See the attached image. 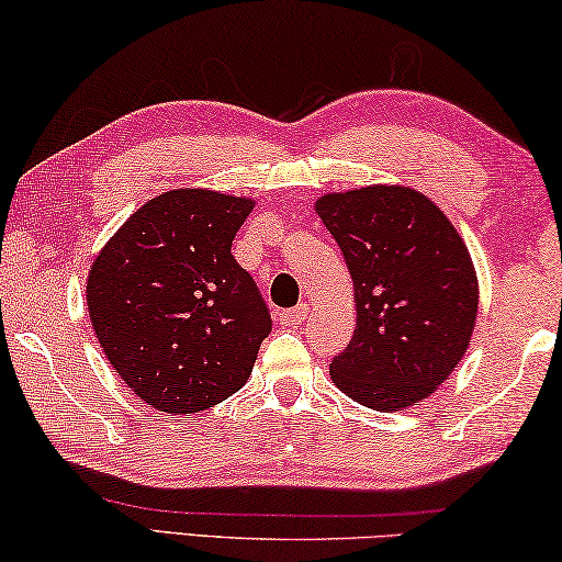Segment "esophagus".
Instances as JSON below:
<instances>
[{"mask_svg":"<svg viewBox=\"0 0 562 562\" xmlns=\"http://www.w3.org/2000/svg\"><path fill=\"white\" fill-rule=\"evenodd\" d=\"M306 316H308V303H299L296 308H289V311H283L281 314V321L286 326H291V328H299L303 321H306Z\"/></svg>","mask_w":562,"mask_h":562,"instance_id":"esophagus-1","label":"esophagus"}]
</instances>
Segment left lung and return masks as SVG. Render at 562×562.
Returning a JSON list of instances; mask_svg holds the SVG:
<instances>
[{
  "instance_id": "left-lung-1",
  "label": "left lung",
  "mask_w": 562,
  "mask_h": 562,
  "mask_svg": "<svg viewBox=\"0 0 562 562\" xmlns=\"http://www.w3.org/2000/svg\"><path fill=\"white\" fill-rule=\"evenodd\" d=\"M316 211L356 289V330L330 379L373 411L428 398L461 363L475 326L477 279L463 238L408 187L326 194Z\"/></svg>"
}]
</instances>
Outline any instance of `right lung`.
I'll use <instances>...</instances> for the list:
<instances>
[{
	"label": "right lung",
	"mask_w": 562,
	"mask_h": 562,
	"mask_svg": "<svg viewBox=\"0 0 562 562\" xmlns=\"http://www.w3.org/2000/svg\"><path fill=\"white\" fill-rule=\"evenodd\" d=\"M251 209L218 191H167L128 216L91 266V326L149 406L206 411L251 375L271 334L269 306L232 254Z\"/></svg>",
	"instance_id": "right-lung-1"
}]
</instances>
